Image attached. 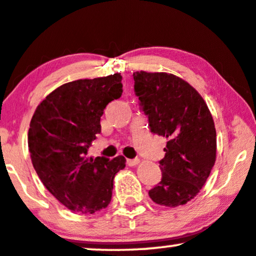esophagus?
<instances>
[{
  "mask_svg": "<svg viewBox=\"0 0 256 256\" xmlns=\"http://www.w3.org/2000/svg\"><path fill=\"white\" fill-rule=\"evenodd\" d=\"M138 164V159L135 158V159H127V165L128 166H135Z\"/></svg>",
  "mask_w": 256,
  "mask_h": 256,
  "instance_id": "1",
  "label": "esophagus"
}]
</instances>
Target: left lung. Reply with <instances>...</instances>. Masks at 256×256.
Instances as JSON below:
<instances>
[{
    "mask_svg": "<svg viewBox=\"0 0 256 256\" xmlns=\"http://www.w3.org/2000/svg\"><path fill=\"white\" fill-rule=\"evenodd\" d=\"M140 110L153 134L167 138L162 180L148 191L154 203L176 208L197 196L216 160V129L210 110L190 84L165 72L133 74Z\"/></svg>",
    "mask_w": 256,
    "mask_h": 256,
    "instance_id": "1",
    "label": "left lung"
}]
</instances>
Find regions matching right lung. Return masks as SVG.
Wrapping results in <instances>:
<instances>
[{
	"mask_svg": "<svg viewBox=\"0 0 256 256\" xmlns=\"http://www.w3.org/2000/svg\"><path fill=\"white\" fill-rule=\"evenodd\" d=\"M122 77L80 80L52 91L32 118L28 148L40 180L64 206L94 214L112 200L116 173L126 167L122 156L88 158L100 133V116L122 94Z\"/></svg>",
	"mask_w": 256,
	"mask_h": 256,
	"instance_id": "1",
	"label": "right lung"
}]
</instances>
